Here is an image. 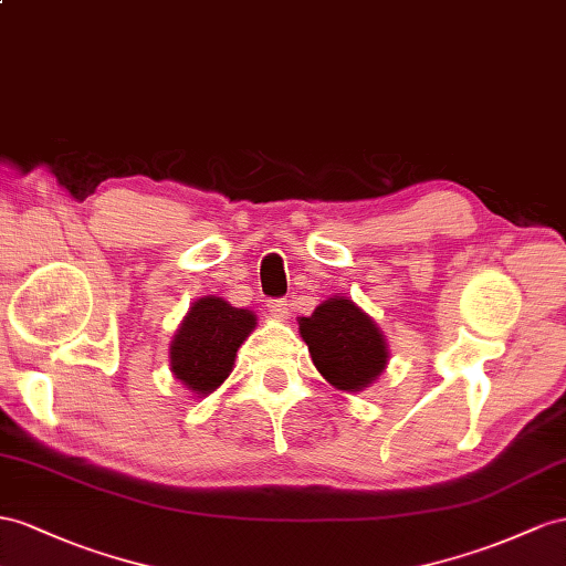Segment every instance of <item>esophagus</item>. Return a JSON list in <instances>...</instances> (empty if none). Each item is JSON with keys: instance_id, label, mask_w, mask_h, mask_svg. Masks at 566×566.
Instances as JSON below:
<instances>
[{"instance_id": "34e87169", "label": "esophagus", "mask_w": 566, "mask_h": 566, "mask_svg": "<svg viewBox=\"0 0 566 566\" xmlns=\"http://www.w3.org/2000/svg\"><path fill=\"white\" fill-rule=\"evenodd\" d=\"M268 311H270V315L284 321V317H289V303L284 298H270L268 301Z\"/></svg>"}]
</instances>
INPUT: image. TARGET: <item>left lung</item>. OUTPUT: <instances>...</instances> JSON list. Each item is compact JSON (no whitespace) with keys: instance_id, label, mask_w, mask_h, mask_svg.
<instances>
[{"instance_id":"obj_1","label":"left lung","mask_w":566,"mask_h":566,"mask_svg":"<svg viewBox=\"0 0 566 566\" xmlns=\"http://www.w3.org/2000/svg\"><path fill=\"white\" fill-rule=\"evenodd\" d=\"M298 332L317 373L344 392H360L387 366V342L373 317L352 298L323 301L313 315L301 317Z\"/></svg>"}]
</instances>
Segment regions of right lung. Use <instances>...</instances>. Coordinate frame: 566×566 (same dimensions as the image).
Masks as SVG:
<instances>
[{
  "instance_id": "right-lung-1",
  "label": "right lung",
  "mask_w": 566,
  "mask_h": 566,
  "mask_svg": "<svg viewBox=\"0 0 566 566\" xmlns=\"http://www.w3.org/2000/svg\"><path fill=\"white\" fill-rule=\"evenodd\" d=\"M253 329V311L234 308L220 296L198 298L171 342L174 378L193 395H210L229 378L239 346Z\"/></svg>"
}]
</instances>
